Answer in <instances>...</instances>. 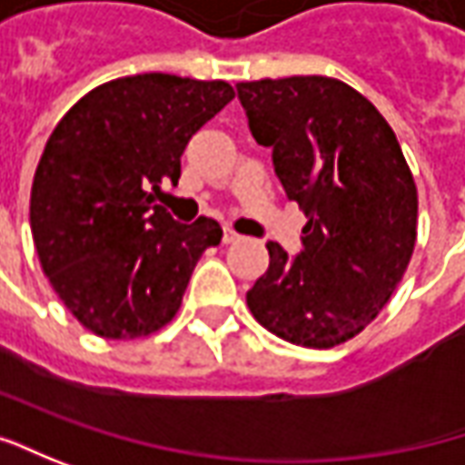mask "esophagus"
I'll return each instance as SVG.
<instances>
[{
	"mask_svg": "<svg viewBox=\"0 0 465 465\" xmlns=\"http://www.w3.org/2000/svg\"><path fill=\"white\" fill-rule=\"evenodd\" d=\"M242 236L233 232V229H223V244H233V242H239Z\"/></svg>",
	"mask_w": 465,
	"mask_h": 465,
	"instance_id": "obj_1",
	"label": "esophagus"
}]
</instances>
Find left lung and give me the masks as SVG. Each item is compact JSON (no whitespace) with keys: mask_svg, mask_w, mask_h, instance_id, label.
Returning a JSON list of instances; mask_svg holds the SVG:
<instances>
[{"mask_svg":"<svg viewBox=\"0 0 465 465\" xmlns=\"http://www.w3.org/2000/svg\"><path fill=\"white\" fill-rule=\"evenodd\" d=\"M236 94L288 201L309 218L298 254L267 242L249 312L285 342H347L386 306L417 242V187L396 134L329 76L242 82Z\"/></svg>","mask_w":465,"mask_h":465,"instance_id":"8db88e82","label":"left lung"}]
</instances>
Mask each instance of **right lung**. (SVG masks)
<instances>
[{"label":"right lung","instance_id":"right-lung-1","mask_svg":"<svg viewBox=\"0 0 465 465\" xmlns=\"http://www.w3.org/2000/svg\"><path fill=\"white\" fill-rule=\"evenodd\" d=\"M233 100L232 84L174 74L113 79L61 118L30 193V232L64 306L97 337L162 329L221 226L180 223L159 205L195 131Z\"/></svg>","mask_w":465,"mask_h":465}]
</instances>
